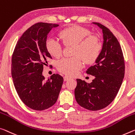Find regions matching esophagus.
Instances as JSON below:
<instances>
[{
  "label": "esophagus",
  "mask_w": 135,
  "mask_h": 135,
  "mask_svg": "<svg viewBox=\"0 0 135 135\" xmlns=\"http://www.w3.org/2000/svg\"><path fill=\"white\" fill-rule=\"evenodd\" d=\"M70 79H71V78H70V77H68L67 76H65L64 77V81H67L68 80H70Z\"/></svg>",
  "instance_id": "1"
}]
</instances>
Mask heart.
I'll return each mask as SVG.
<instances>
[{"mask_svg":"<svg viewBox=\"0 0 135 135\" xmlns=\"http://www.w3.org/2000/svg\"><path fill=\"white\" fill-rule=\"evenodd\" d=\"M59 37L65 46H74L71 58H64L57 62L58 71L68 76L76 75L82 67V59L85 63H94L101 55L103 46L99 37L86 27L73 25L65 27L59 33ZM46 49L51 56L56 58L62 53V46L57 41L50 39L46 41Z\"/></svg>","mask_w":135,"mask_h":135,"instance_id":"heart-1","label":"heart"}]
</instances>
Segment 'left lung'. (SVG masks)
I'll return each instance as SVG.
<instances>
[{
	"label": "left lung",
	"mask_w": 135,
	"mask_h": 135,
	"mask_svg": "<svg viewBox=\"0 0 135 135\" xmlns=\"http://www.w3.org/2000/svg\"><path fill=\"white\" fill-rule=\"evenodd\" d=\"M93 23L102 29V51L95 65L86 71L94 79L90 83L76 79L74 94L80 106L98 110L108 106L117 96L124 77L125 64L120 44L112 32L99 23Z\"/></svg>",
	"instance_id": "obj_1"
}]
</instances>
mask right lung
I'll list each match as a JSON object with an SVG mask.
<instances>
[{"label":"right lung","mask_w":135,"mask_h":135,"mask_svg":"<svg viewBox=\"0 0 135 135\" xmlns=\"http://www.w3.org/2000/svg\"><path fill=\"white\" fill-rule=\"evenodd\" d=\"M59 25L37 23L20 38L12 56L11 74L19 97L27 107L43 110L56 102L64 79L53 74L47 80L42 76L43 65L52 58L46 49L47 35Z\"/></svg>","instance_id":"right-lung-1"}]
</instances>
